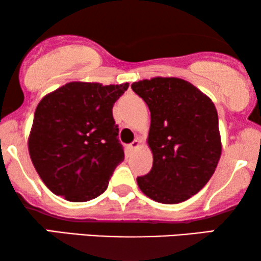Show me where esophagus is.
<instances>
[{
	"label": "esophagus",
	"mask_w": 261,
	"mask_h": 261,
	"mask_svg": "<svg viewBox=\"0 0 261 261\" xmlns=\"http://www.w3.org/2000/svg\"><path fill=\"white\" fill-rule=\"evenodd\" d=\"M141 145V141L139 140V139H137V140H134L133 142H132V144L129 145V148H132V149H135V148H138L139 146Z\"/></svg>",
	"instance_id": "obj_1"
}]
</instances>
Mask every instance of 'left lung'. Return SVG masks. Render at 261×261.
I'll list each match as a JSON object with an SVG mask.
<instances>
[{
  "mask_svg": "<svg viewBox=\"0 0 261 261\" xmlns=\"http://www.w3.org/2000/svg\"><path fill=\"white\" fill-rule=\"evenodd\" d=\"M151 112L147 138L153 166L138 177L153 201L177 204L197 194L215 172L222 144L219 117L208 96L176 77H154L132 84Z\"/></svg>",
  "mask_w": 261,
  "mask_h": 261,
  "instance_id": "left-lung-1",
  "label": "left lung"
}]
</instances>
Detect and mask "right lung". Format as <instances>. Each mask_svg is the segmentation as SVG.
I'll return each instance as SVG.
<instances>
[{
	"instance_id": "add662e5",
	"label": "right lung",
	"mask_w": 261,
	"mask_h": 261,
	"mask_svg": "<svg viewBox=\"0 0 261 261\" xmlns=\"http://www.w3.org/2000/svg\"><path fill=\"white\" fill-rule=\"evenodd\" d=\"M129 84L70 82L42 97L28 138L32 163L46 187L70 202L106 191L124 159L113 107Z\"/></svg>"
}]
</instances>
